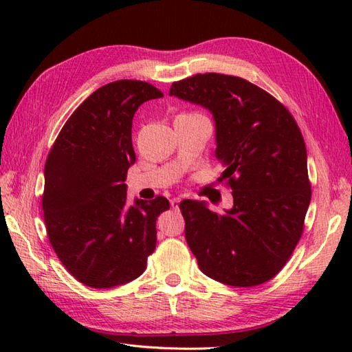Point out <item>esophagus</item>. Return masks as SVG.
Listing matches in <instances>:
<instances>
[{
    "mask_svg": "<svg viewBox=\"0 0 352 352\" xmlns=\"http://www.w3.org/2000/svg\"><path fill=\"white\" fill-rule=\"evenodd\" d=\"M178 204H180V198H172L170 199V207L172 208H177Z\"/></svg>",
    "mask_w": 352,
    "mask_h": 352,
    "instance_id": "34e87169",
    "label": "esophagus"
}]
</instances>
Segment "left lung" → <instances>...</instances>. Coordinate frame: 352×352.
Segmentation results:
<instances>
[{
    "mask_svg": "<svg viewBox=\"0 0 352 352\" xmlns=\"http://www.w3.org/2000/svg\"><path fill=\"white\" fill-rule=\"evenodd\" d=\"M169 95L213 113L218 182L233 190L222 214L184 199L186 241L210 278L236 287L263 284L287 263L304 230L311 198L307 149L284 104L248 80L197 74L172 83Z\"/></svg>",
    "mask_w": 352,
    "mask_h": 352,
    "instance_id": "1",
    "label": "left lung"
}]
</instances>
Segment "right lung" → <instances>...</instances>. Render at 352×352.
Wrapping results in <instances>:
<instances>
[{"label": "right lung", "instance_id": "right-lung-1", "mask_svg": "<svg viewBox=\"0 0 352 352\" xmlns=\"http://www.w3.org/2000/svg\"><path fill=\"white\" fill-rule=\"evenodd\" d=\"M153 85L118 80L100 87L65 122L45 163L42 210L52 250L76 278L115 287L144 274L155 250L157 197L126 204V170L136 162L131 125L140 104L162 98Z\"/></svg>", "mask_w": 352, "mask_h": 352}]
</instances>
